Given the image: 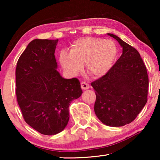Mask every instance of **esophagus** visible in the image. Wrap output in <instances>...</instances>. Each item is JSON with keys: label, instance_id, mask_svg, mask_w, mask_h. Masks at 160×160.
<instances>
[{"label": "esophagus", "instance_id": "34e87169", "mask_svg": "<svg viewBox=\"0 0 160 160\" xmlns=\"http://www.w3.org/2000/svg\"><path fill=\"white\" fill-rule=\"evenodd\" d=\"M80 85H81V88H82V90H88V89L90 88V85L85 82H82Z\"/></svg>", "mask_w": 160, "mask_h": 160}]
</instances>
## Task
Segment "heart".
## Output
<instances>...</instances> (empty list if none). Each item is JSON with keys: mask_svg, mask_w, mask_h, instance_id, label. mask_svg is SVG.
Instances as JSON below:
<instances>
[{"mask_svg": "<svg viewBox=\"0 0 160 160\" xmlns=\"http://www.w3.org/2000/svg\"><path fill=\"white\" fill-rule=\"evenodd\" d=\"M117 53L112 40L94 37L78 39L72 44L70 53L63 51L60 61L64 70L70 75H77L86 65L87 71L94 77H101L109 71Z\"/></svg>", "mask_w": 160, "mask_h": 160, "instance_id": "b5f03b06", "label": "heart"}]
</instances>
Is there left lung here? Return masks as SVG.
Returning a JSON list of instances; mask_svg holds the SVG:
<instances>
[{"label": "left lung", "instance_id": "1", "mask_svg": "<svg viewBox=\"0 0 160 160\" xmlns=\"http://www.w3.org/2000/svg\"><path fill=\"white\" fill-rule=\"evenodd\" d=\"M123 53L107 74L91 83L96 94L94 112L105 125L113 127L131 123L148 101L147 68L138 51L112 34Z\"/></svg>", "mask_w": 160, "mask_h": 160}]
</instances>
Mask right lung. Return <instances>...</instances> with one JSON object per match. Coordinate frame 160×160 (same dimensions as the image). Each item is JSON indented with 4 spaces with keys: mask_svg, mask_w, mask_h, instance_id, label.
Here are the masks:
<instances>
[{
    "mask_svg": "<svg viewBox=\"0 0 160 160\" xmlns=\"http://www.w3.org/2000/svg\"><path fill=\"white\" fill-rule=\"evenodd\" d=\"M58 39H34L19 58L16 96L25 122L40 133L61 132L69 121V105L82 93L77 78L65 79L57 71Z\"/></svg>",
    "mask_w": 160,
    "mask_h": 160,
    "instance_id": "obj_1",
    "label": "right lung"
}]
</instances>
